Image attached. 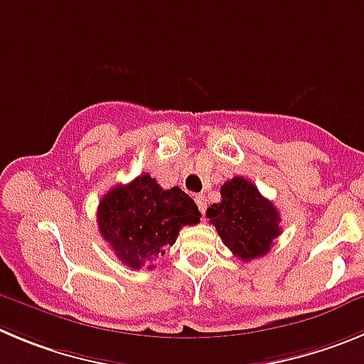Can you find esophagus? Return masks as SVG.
Here are the masks:
<instances>
[{"label": "esophagus", "mask_w": 364, "mask_h": 364, "mask_svg": "<svg viewBox=\"0 0 364 364\" xmlns=\"http://www.w3.org/2000/svg\"><path fill=\"white\" fill-rule=\"evenodd\" d=\"M196 205H198V208L201 210V213H205V210H206V198L205 196H203V193H196Z\"/></svg>", "instance_id": "esophagus-1"}]
</instances>
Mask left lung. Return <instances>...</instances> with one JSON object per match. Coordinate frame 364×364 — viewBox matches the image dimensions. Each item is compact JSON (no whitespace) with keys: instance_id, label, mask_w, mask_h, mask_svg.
<instances>
[{"instance_id":"8db88e82","label":"left lung","mask_w":364,"mask_h":364,"mask_svg":"<svg viewBox=\"0 0 364 364\" xmlns=\"http://www.w3.org/2000/svg\"><path fill=\"white\" fill-rule=\"evenodd\" d=\"M223 242L244 262L269 253L282 233L280 213L259 188L240 176L220 186V203L206 210Z\"/></svg>"}]
</instances>
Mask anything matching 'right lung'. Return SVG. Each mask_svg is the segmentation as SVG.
<instances>
[{
  "label": "right lung",
  "mask_w": 364,
  "mask_h": 364,
  "mask_svg": "<svg viewBox=\"0 0 364 364\" xmlns=\"http://www.w3.org/2000/svg\"><path fill=\"white\" fill-rule=\"evenodd\" d=\"M201 212L179 186L163 190L149 174L117 185L98 205V230L114 255L131 269L147 266L165 255L183 226L199 223Z\"/></svg>",
  "instance_id": "obj_1"
}]
</instances>
